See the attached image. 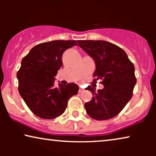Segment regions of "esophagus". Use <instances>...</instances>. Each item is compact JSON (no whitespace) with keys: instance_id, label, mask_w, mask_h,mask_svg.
Returning a JSON list of instances; mask_svg holds the SVG:
<instances>
[{"instance_id":"obj_1","label":"esophagus","mask_w":156,"mask_h":156,"mask_svg":"<svg viewBox=\"0 0 156 156\" xmlns=\"http://www.w3.org/2000/svg\"><path fill=\"white\" fill-rule=\"evenodd\" d=\"M82 91H84V89H82V88H80V89H79V93L82 92Z\"/></svg>"}]
</instances>
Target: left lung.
<instances>
[{"mask_svg":"<svg viewBox=\"0 0 156 156\" xmlns=\"http://www.w3.org/2000/svg\"><path fill=\"white\" fill-rule=\"evenodd\" d=\"M78 44L94 60V82L101 80L104 89L95 91L88 86L93 97L84 104L91 118L98 121L114 118L120 113L133 96L136 83L135 68L125 51L104 40H78Z\"/></svg>","mask_w":156,"mask_h":156,"instance_id":"1","label":"left lung"}]
</instances>
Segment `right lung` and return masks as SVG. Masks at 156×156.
I'll list each match as a JSON object with an SVG mask.
<instances>
[{"label":"right lung","instance_id":"add662e5","mask_svg":"<svg viewBox=\"0 0 156 156\" xmlns=\"http://www.w3.org/2000/svg\"><path fill=\"white\" fill-rule=\"evenodd\" d=\"M76 40H54L38 44L21 62L17 72L18 91L30 110L44 119H52L62 114L68 100L78 93L74 83L55 86V76L62 66L64 52Z\"/></svg>","mask_w":156,"mask_h":156}]
</instances>
